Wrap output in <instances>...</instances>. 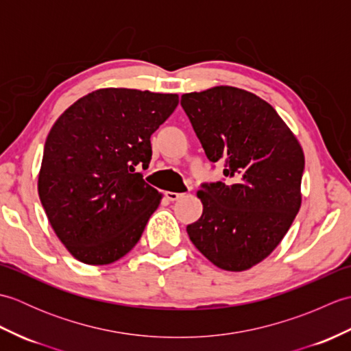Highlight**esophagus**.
Returning a JSON list of instances; mask_svg holds the SVG:
<instances>
[{
	"mask_svg": "<svg viewBox=\"0 0 351 351\" xmlns=\"http://www.w3.org/2000/svg\"><path fill=\"white\" fill-rule=\"evenodd\" d=\"M166 199L167 200H170V202H175V200H178V199H181L184 195L182 193H173V191H166Z\"/></svg>",
	"mask_w": 351,
	"mask_h": 351,
	"instance_id": "obj_1",
	"label": "esophagus"
}]
</instances>
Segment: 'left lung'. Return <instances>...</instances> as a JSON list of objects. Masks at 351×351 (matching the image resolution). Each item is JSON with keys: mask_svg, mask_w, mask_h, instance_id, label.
Masks as SVG:
<instances>
[{"mask_svg": "<svg viewBox=\"0 0 351 351\" xmlns=\"http://www.w3.org/2000/svg\"><path fill=\"white\" fill-rule=\"evenodd\" d=\"M208 160L225 180L202 184L191 243L214 265L249 270L278 247L300 210L304 155L270 104L243 88L219 86L181 96Z\"/></svg>", "mask_w": 351, "mask_h": 351, "instance_id": "1", "label": "left lung"}]
</instances>
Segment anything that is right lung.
<instances>
[{
    "instance_id": "right-lung-1",
    "label": "right lung",
    "mask_w": 351,
    "mask_h": 351,
    "mask_svg": "<svg viewBox=\"0 0 351 351\" xmlns=\"http://www.w3.org/2000/svg\"><path fill=\"white\" fill-rule=\"evenodd\" d=\"M178 102L173 93L101 88L51 128L37 189L56 235L81 263L111 264L140 240L161 195L137 170L147 169L151 136Z\"/></svg>"
}]
</instances>
